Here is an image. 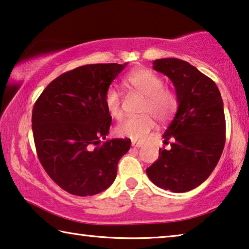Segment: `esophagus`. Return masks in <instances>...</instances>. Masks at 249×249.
I'll list each match as a JSON object with an SVG mask.
<instances>
[{"mask_svg":"<svg viewBox=\"0 0 249 249\" xmlns=\"http://www.w3.org/2000/svg\"><path fill=\"white\" fill-rule=\"evenodd\" d=\"M132 146H133V147H137V148H140L141 146H142V143H139V142H132Z\"/></svg>","mask_w":249,"mask_h":249,"instance_id":"1","label":"esophagus"}]
</instances>
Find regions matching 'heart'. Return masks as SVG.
<instances>
[{
	"label": "heart",
	"mask_w": 249,
	"mask_h": 249,
	"mask_svg": "<svg viewBox=\"0 0 249 249\" xmlns=\"http://www.w3.org/2000/svg\"><path fill=\"white\" fill-rule=\"evenodd\" d=\"M125 83L132 90L145 96L141 108L143 115L122 122L116 126L115 132L121 137L143 142L154 128V120L160 123L171 120L178 107L177 96L171 89L163 87L164 81L162 78L150 69L135 70L126 77ZM104 103L107 112L115 120L123 117L121 97L116 89H107Z\"/></svg>",
	"instance_id": "1"
}]
</instances>
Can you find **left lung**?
I'll return each mask as SVG.
<instances>
[{"instance_id": "obj_1", "label": "left lung", "mask_w": 249, "mask_h": 249, "mask_svg": "<svg viewBox=\"0 0 249 249\" xmlns=\"http://www.w3.org/2000/svg\"><path fill=\"white\" fill-rule=\"evenodd\" d=\"M153 69L172 81L178 110L166 128L159 159L146 169L155 185L172 192H187L208 179L221 157L226 141L224 103L213 80L187 61L157 59Z\"/></svg>"}]
</instances>
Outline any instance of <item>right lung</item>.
I'll return each instance as SVG.
<instances>
[{
    "mask_svg": "<svg viewBox=\"0 0 249 249\" xmlns=\"http://www.w3.org/2000/svg\"><path fill=\"white\" fill-rule=\"evenodd\" d=\"M126 65L78 67L48 85L32 110L39 161L51 179L69 194L87 196L114 182L120 159L131 140H106L112 116L104 97Z\"/></svg>",
    "mask_w": 249,
    "mask_h": 249,
    "instance_id": "obj_1",
    "label": "right lung"
}]
</instances>
